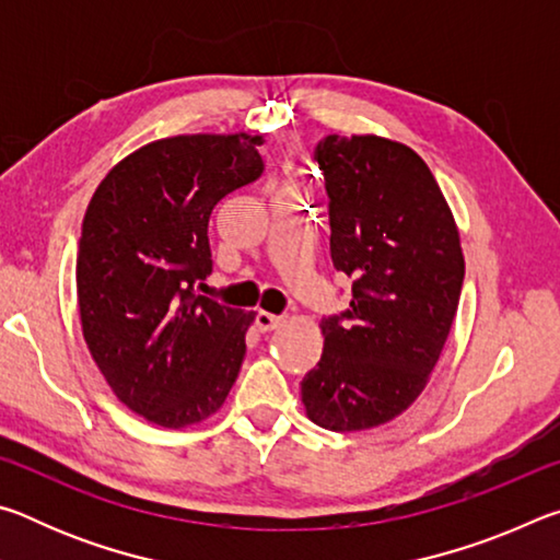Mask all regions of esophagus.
I'll return each instance as SVG.
<instances>
[{
	"label": "esophagus",
	"instance_id": "esophagus-1",
	"mask_svg": "<svg viewBox=\"0 0 560 560\" xmlns=\"http://www.w3.org/2000/svg\"><path fill=\"white\" fill-rule=\"evenodd\" d=\"M281 324H283V316L269 314V311H259V314H257V328L261 330V334H269V330L279 328Z\"/></svg>",
	"mask_w": 560,
	"mask_h": 560
}]
</instances>
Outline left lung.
Listing matches in <instances>:
<instances>
[{
    "label": "left lung",
    "instance_id": "obj_1",
    "mask_svg": "<svg viewBox=\"0 0 560 560\" xmlns=\"http://www.w3.org/2000/svg\"><path fill=\"white\" fill-rule=\"evenodd\" d=\"M328 192L330 259L353 281L350 306L320 320L324 355L301 381L318 428L371 430L424 390L464 281L459 232L412 148L326 136L314 150Z\"/></svg>",
    "mask_w": 560,
    "mask_h": 560
}]
</instances>
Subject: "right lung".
<instances>
[{
	"label": "right lung",
	"instance_id": "1",
	"mask_svg": "<svg viewBox=\"0 0 560 560\" xmlns=\"http://www.w3.org/2000/svg\"><path fill=\"white\" fill-rule=\"evenodd\" d=\"M261 136H175L103 177L83 217L75 296L83 338L110 390L167 430L224 405L254 314L200 296L212 273L214 205L264 173Z\"/></svg>",
	"mask_w": 560,
	"mask_h": 560
}]
</instances>
